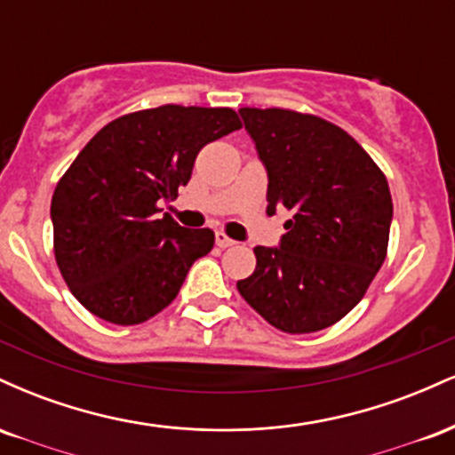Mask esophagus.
Returning a JSON list of instances; mask_svg holds the SVG:
<instances>
[{"mask_svg": "<svg viewBox=\"0 0 455 455\" xmlns=\"http://www.w3.org/2000/svg\"><path fill=\"white\" fill-rule=\"evenodd\" d=\"M235 242L231 237H227V235L224 233H216V245L218 248H231Z\"/></svg>", "mask_w": 455, "mask_h": 455, "instance_id": "esophagus-1", "label": "esophagus"}]
</instances>
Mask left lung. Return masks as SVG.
<instances>
[{
	"label": "left lung",
	"mask_w": 455,
	"mask_h": 455,
	"mask_svg": "<svg viewBox=\"0 0 455 455\" xmlns=\"http://www.w3.org/2000/svg\"><path fill=\"white\" fill-rule=\"evenodd\" d=\"M267 171V213L293 212L280 248L257 245L237 291L269 325L321 331L347 316L387 257V180L336 124L289 108H239Z\"/></svg>",
	"instance_id": "obj_1"
}]
</instances>
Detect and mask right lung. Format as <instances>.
Wrapping results in <instances>:
<instances>
[{
    "mask_svg": "<svg viewBox=\"0 0 455 455\" xmlns=\"http://www.w3.org/2000/svg\"><path fill=\"white\" fill-rule=\"evenodd\" d=\"M239 128L233 108L164 104L113 119L81 149L57 181L51 220L57 267L92 315L139 325L175 299L216 237L156 218L158 201L190 181L198 151Z\"/></svg>",
    "mask_w": 455,
    "mask_h": 455,
    "instance_id": "obj_1",
    "label": "right lung"
}]
</instances>
